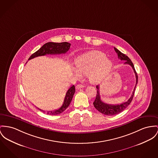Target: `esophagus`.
Returning a JSON list of instances; mask_svg holds the SVG:
<instances>
[{
    "mask_svg": "<svg viewBox=\"0 0 158 158\" xmlns=\"http://www.w3.org/2000/svg\"><path fill=\"white\" fill-rule=\"evenodd\" d=\"M84 85H83V84H77V85H76V89H81V88H84Z\"/></svg>",
    "mask_w": 158,
    "mask_h": 158,
    "instance_id": "34e87169",
    "label": "esophagus"
}]
</instances>
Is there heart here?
Here are the masks:
<instances>
[{"instance_id": "b5f03b06", "label": "heart", "mask_w": 158, "mask_h": 158, "mask_svg": "<svg viewBox=\"0 0 158 158\" xmlns=\"http://www.w3.org/2000/svg\"><path fill=\"white\" fill-rule=\"evenodd\" d=\"M75 64L77 69L73 68V70L76 75H88L90 81L94 84L103 81L113 67L112 62L104 53L99 51H91L80 56Z\"/></svg>"}]
</instances>
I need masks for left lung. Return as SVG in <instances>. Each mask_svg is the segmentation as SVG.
<instances>
[{"label": "left lung", "instance_id": "left-lung-1", "mask_svg": "<svg viewBox=\"0 0 158 158\" xmlns=\"http://www.w3.org/2000/svg\"><path fill=\"white\" fill-rule=\"evenodd\" d=\"M114 50L118 55V59H120L121 60H125L126 62H125V64H128L132 68V69L134 71V73L135 74V77H136V84H135V86L134 89V91L132 92V94L131 95V96L130 97V98L126 102H125L122 104H117V105L108 104H106V103H104V102H102L101 99V96H100V93H99V87L98 85L96 86L97 94H96L95 101L94 102V105L95 108L98 111H99L100 113H102L105 115H106V116L116 115V114H117L121 113L122 111H123L125 109H126V107L131 104V102L132 101V99H133V97H134V93H135V89L137 82H138V75H137L136 71L135 69L134 64L132 62L131 59L125 54L120 52L118 50H117L115 47H114Z\"/></svg>", "mask_w": 158, "mask_h": 158}]
</instances>
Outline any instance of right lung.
<instances>
[{"label": "right lung", "mask_w": 158, "mask_h": 158, "mask_svg": "<svg viewBox=\"0 0 158 158\" xmlns=\"http://www.w3.org/2000/svg\"><path fill=\"white\" fill-rule=\"evenodd\" d=\"M71 44L67 42L56 43V42H47L42 47H41L38 51L35 53L32 54L31 57L29 58V60H31L35 57L45 56L46 54H64L66 53L69 49L70 48ZM75 92V89L74 85L70 87V88L68 90L66 96L64 97V99L63 101L62 106L57 110L51 111H47L46 113L49 115H57L63 112L70 104L74 94ZM40 111L44 113H45V111L38 108Z\"/></svg>", "instance_id": "1"}]
</instances>
